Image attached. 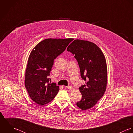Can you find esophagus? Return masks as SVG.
Here are the masks:
<instances>
[{
	"label": "esophagus",
	"instance_id": "esophagus-1",
	"mask_svg": "<svg viewBox=\"0 0 133 133\" xmlns=\"http://www.w3.org/2000/svg\"><path fill=\"white\" fill-rule=\"evenodd\" d=\"M64 87H65V88H68V89H70V90H72V89H74V87H72V86H65Z\"/></svg>",
	"mask_w": 133,
	"mask_h": 133
}]
</instances>
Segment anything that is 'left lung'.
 Listing matches in <instances>:
<instances>
[{"mask_svg":"<svg viewBox=\"0 0 133 133\" xmlns=\"http://www.w3.org/2000/svg\"><path fill=\"white\" fill-rule=\"evenodd\" d=\"M67 50L75 55L79 66L81 77L86 84L79 87L82 94L77 105L83 110L95 106L102 97L107 85V70L104 55L92 42L75 39Z\"/></svg>","mask_w":133,"mask_h":133,"instance_id":"obj_1","label":"left lung"}]
</instances>
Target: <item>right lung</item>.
Listing matches in <instances>:
<instances>
[{
	"label": "right lung",
	"instance_id": "obj_1",
	"mask_svg": "<svg viewBox=\"0 0 133 133\" xmlns=\"http://www.w3.org/2000/svg\"><path fill=\"white\" fill-rule=\"evenodd\" d=\"M73 38H48L39 43L31 51L25 73V85L31 99L44 105L51 102L59 91L48 76L54 60L63 53Z\"/></svg>",
	"mask_w": 133,
	"mask_h": 133
}]
</instances>
